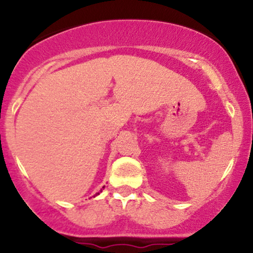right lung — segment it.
Wrapping results in <instances>:
<instances>
[{
    "label": "right lung",
    "mask_w": 253,
    "mask_h": 253,
    "mask_svg": "<svg viewBox=\"0 0 253 253\" xmlns=\"http://www.w3.org/2000/svg\"><path fill=\"white\" fill-rule=\"evenodd\" d=\"M103 188H104V187H103ZM97 194H98V193H97Z\"/></svg>",
    "instance_id": "1"
}]
</instances>
